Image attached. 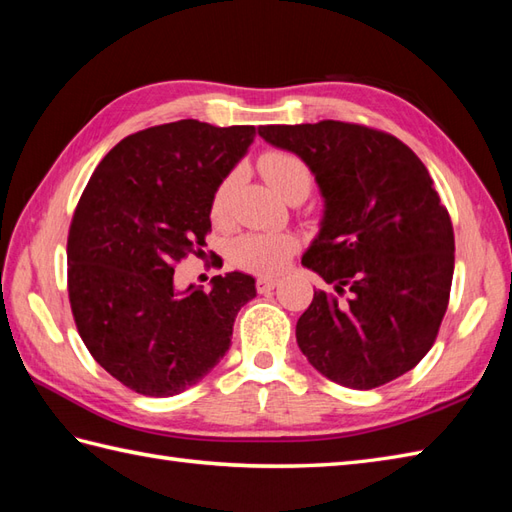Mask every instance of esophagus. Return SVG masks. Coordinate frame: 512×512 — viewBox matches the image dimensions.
Listing matches in <instances>:
<instances>
[{"instance_id": "1", "label": "esophagus", "mask_w": 512, "mask_h": 512, "mask_svg": "<svg viewBox=\"0 0 512 512\" xmlns=\"http://www.w3.org/2000/svg\"><path fill=\"white\" fill-rule=\"evenodd\" d=\"M277 286V279L275 277H257V290L259 292H268V290H273Z\"/></svg>"}]
</instances>
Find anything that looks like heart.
I'll return each instance as SVG.
<instances>
[{
  "label": "heart",
  "mask_w": 512,
  "mask_h": 512,
  "mask_svg": "<svg viewBox=\"0 0 512 512\" xmlns=\"http://www.w3.org/2000/svg\"><path fill=\"white\" fill-rule=\"evenodd\" d=\"M259 171L273 184L281 198L297 200L308 198L314 184V173L310 165L295 151L288 149H270L259 158ZM235 173L217 182L211 198V217L215 222H224L231 206V195L235 189ZM297 250V239L290 233H244L235 237L228 248V257L237 268L250 270L259 275L279 273L286 266L292 253Z\"/></svg>",
  "instance_id": "1"
}]
</instances>
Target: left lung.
Returning a JSON list of instances; mask_svg holds the SVG:
<instances>
[{
    "instance_id": "8db88e82",
    "label": "left lung",
    "mask_w": 512,
    "mask_h": 512,
    "mask_svg": "<svg viewBox=\"0 0 512 512\" xmlns=\"http://www.w3.org/2000/svg\"><path fill=\"white\" fill-rule=\"evenodd\" d=\"M259 136L306 160L325 198L301 264L334 290H314L299 317L301 352L352 389L407 374L436 343L455 264L451 217L427 167L396 136L356 123L262 125Z\"/></svg>"
}]
</instances>
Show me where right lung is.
I'll use <instances>...</instances> for the list:
<instances>
[{"label": "right lung", "instance_id": "1", "mask_svg": "<svg viewBox=\"0 0 512 512\" xmlns=\"http://www.w3.org/2000/svg\"><path fill=\"white\" fill-rule=\"evenodd\" d=\"M253 125L184 121L123 138L76 204L68 233L72 317L94 361L136 394L198 383L231 345L255 279L217 275L180 292L173 268L204 253L211 198L255 140Z\"/></svg>", "mask_w": 512, "mask_h": 512}]
</instances>
